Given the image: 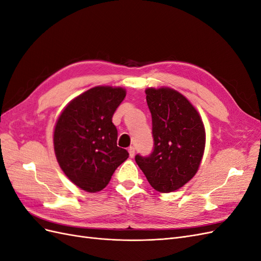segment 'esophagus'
Wrapping results in <instances>:
<instances>
[{
  "label": "esophagus",
  "instance_id": "1",
  "mask_svg": "<svg viewBox=\"0 0 261 261\" xmlns=\"http://www.w3.org/2000/svg\"><path fill=\"white\" fill-rule=\"evenodd\" d=\"M128 153H129V156L133 158L134 155H135V148L134 147H129L128 148Z\"/></svg>",
  "mask_w": 261,
  "mask_h": 261
}]
</instances>
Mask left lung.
Wrapping results in <instances>:
<instances>
[{"label":"left lung","instance_id":"1","mask_svg":"<svg viewBox=\"0 0 261 261\" xmlns=\"http://www.w3.org/2000/svg\"><path fill=\"white\" fill-rule=\"evenodd\" d=\"M153 149L135 161L155 191L171 193L196 174L204 150L201 118L183 94L170 88H148Z\"/></svg>","mask_w":261,"mask_h":261}]
</instances>
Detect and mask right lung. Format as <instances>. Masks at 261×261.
<instances>
[{
	"instance_id": "1",
	"label": "right lung",
	"mask_w": 261,
	"mask_h": 261,
	"mask_svg": "<svg viewBox=\"0 0 261 261\" xmlns=\"http://www.w3.org/2000/svg\"><path fill=\"white\" fill-rule=\"evenodd\" d=\"M126 96L123 88L94 87L69 102L54 129V151L65 175L86 192L103 189L127 150L117 147L112 123Z\"/></svg>"
}]
</instances>
